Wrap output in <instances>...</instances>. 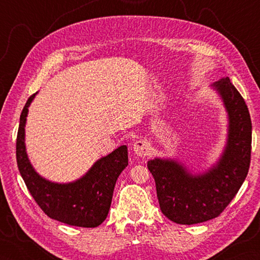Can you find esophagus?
Wrapping results in <instances>:
<instances>
[{
  "mask_svg": "<svg viewBox=\"0 0 260 260\" xmlns=\"http://www.w3.org/2000/svg\"><path fill=\"white\" fill-rule=\"evenodd\" d=\"M134 152L136 153L137 156L146 157L148 154H150V152H151L150 143L144 141V140L136 141L134 143Z\"/></svg>",
  "mask_w": 260,
  "mask_h": 260,
  "instance_id": "obj_1",
  "label": "esophagus"
}]
</instances>
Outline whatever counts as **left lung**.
I'll return each mask as SVG.
<instances>
[{
  "label": "left lung",
  "instance_id": "8db88e82",
  "mask_svg": "<svg viewBox=\"0 0 260 260\" xmlns=\"http://www.w3.org/2000/svg\"><path fill=\"white\" fill-rule=\"evenodd\" d=\"M213 87L229 115L228 143L219 163L197 176L175 161L155 158L147 163L155 180L159 208L165 217L179 224L217 218L236 197L249 170L251 119L245 99L228 77Z\"/></svg>",
  "mask_w": 260,
  "mask_h": 260
}]
</instances>
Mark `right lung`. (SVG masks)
Masks as SVG:
<instances>
[{"label": "right lung", "mask_w": 260, "mask_h": 260, "mask_svg": "<svg viewBox=\"0 0 260 260\" xmlns=\"http://www.w3.org/2000/svg\"><path fill=\"white\" fill-rule=\"evenodd\" d=\"M36 93L27 99L20 116L16 136V163L31 196L48 217L69 225L95 228L106 219L116 180L127 165L128 153L125 145L95 163L85 176L68 184L52 183L42 179L27 158L24 146V125Z\"/></svg>", "instance_id": "add662e5"}]
</instances>
